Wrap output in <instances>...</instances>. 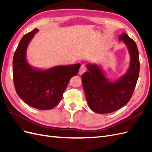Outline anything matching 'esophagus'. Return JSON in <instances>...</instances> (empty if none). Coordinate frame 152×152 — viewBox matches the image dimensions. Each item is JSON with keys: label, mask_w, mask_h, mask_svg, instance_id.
<instances>
[{"label": "esophagus", "mask_w": 152, "mask_h": 152, "mask_svg": "<svg viewBox=\"0 0 152 152\" xmlns=\"http://www.w3.org/2000/svg\"><path fill=\"white\" fill-rule=\"evenodd\" d=\"M86 66L85 65H82L80 68V70H79V74L82 75L83 74V73L86 71Z\"/></svg>", "instance_id": "esophagus-1"}]
</instances>
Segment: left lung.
Masks as SVG:
<instances>
[{
  "mask_svg": "<svg viewBox=\"0 0 152 152\" xmlns=\"http://www.w3.org/2000/svg\"><path fill=\"white\" fill-rule=\"evenodd\" d=\"M118 39L126 44L131 56L126 74L115 82H110L99 66L88 64V71L82 76L87 102L96 113H112L125 106L132 97L138 79L140 64L136 42L125 33L119 35Z\"/></svg>",
  "mask_w": 152,
  "mask_h": 152,
  "instance_id": "left-lung-1",
  "label": "left lung"
}]
</instances>
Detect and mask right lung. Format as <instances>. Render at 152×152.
Segmentation results:
<instances>
[{"mask_svg": "<svg viewBox=\"0 0 152 152\" xmlns=\"http://www.w3.org/2000/svg\"><path fill=\"white\" fill-rule=\"evenodd\" d=\"M39 31L25 34L18 45L12 61L13 81L16 93L31 107L50 110L60 102L70 79L77 75L80 65L58 66L45 70L32 68L26 60L31 39Z\"/></svg>", "mask_w": 152, "mask_h": 152, "instance_id": "right-lung-1", "label": "right lung"}]
</instances>
